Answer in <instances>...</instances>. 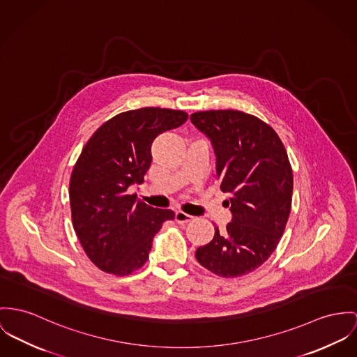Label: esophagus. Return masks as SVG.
I'll return each instance as SVG.
<instances>
[{
    "label": "esophagus",
    "mask_w": 357,
    "mask_h": 357,
    "mask_svg": "<svg viewBox=\"0 0 357 357\" xmlns=\"http://www.w3.org/2000/svg\"><path fill=\"white\" fill-rule=\"evenodd\" d=\"M192 216L185 213V212H182V211L175 212V221L179 222V224H185V222H189V221H192Z\"/></svg>",
    "instance_id": "34e87169"
}]
</instances>
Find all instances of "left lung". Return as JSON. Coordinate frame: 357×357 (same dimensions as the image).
<instances>
[{
  "label": "left lung",
  "mask_w": 357,
  "mask_h": 357,
  "mask_svg": "<svg viewBox=\"0 0 357 357\" xmlns=\"http://www.w3.org/2000/svg\"><path fill=\"white\" fill-rule=\"evenodd\" d=\"M190 121L212 144L232 215L195 258L221 277L247 275L272 255L289 218L294 176L287 151L269 125L242 111H199Z\"/></svg>",
  "instance_id": "1"
}]
</instances>
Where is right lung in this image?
I'll return each mask as SVG.
<instances>
[{
  "label": "right lung",
  "mask_w": 357,
  "mask_h": 357,
  "mask_svg": "<svg viewBox=\"0 0 357 357\" xmlns=\"http://www.w3.org/2000/svg\"><path fill=\"white\" fill-rule=\"evenodd\" d=\"M188 121L183 111L145 107L115 115L85 144L69 185L72 220L84 251L103 272L126 275L148 259L155 235L174 220L128 194L144 182L153 139Z\"/></svg>",
  "instance_id": "add662e5"
}]
</instances>
